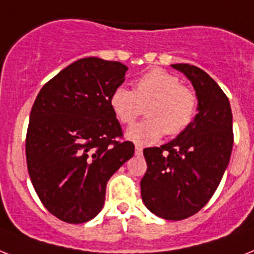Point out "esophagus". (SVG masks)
Instances as JSON below:
<instances>
[{
	"mask_svg": "<svg viewBox=\"0 0 254 254\" xmlns=\"http://www.w3.org/2000/svg\"><path fill=\"white\" fill-rule=\"evenodd\" d=\"M142 151H143V147H142V146L139 145L135 146V154H137V155H141Z\"/></svg>",
	"mask_w": 254,
	"mask_h": 254,
	"instance_id": "1",
	"label": "esophagus"
}]
</instances>
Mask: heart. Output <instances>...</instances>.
<instances>
[{
  "label": "heart",
  "instance_id": "1",
  "mask_svg": "<svg viewBox=\"0 0 254 254\" xmlns=\"http://www.w3.org/2000/svg\"><path fill=\"white\" fill-rule=\"evenodd\" d=\"M109 106L124 125H131L147 106L148 119L133 125L127 133L130 141L145 145L156 142L164 133L171 137L184 133L194 121L197 96L175 74L151 69L135 79L133 90L124 86L115 88Z\"/></svg>",
  "mask_w": 254,
  "mask_h": 254
}]
</instances>
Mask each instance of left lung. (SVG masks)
I'll return each mask as SVG.
<instances>
[{
    "instance_id": "left-lung-1",
    "label": "left lung",
    "mask_w": 254,
    "mask_h": 254,
    "mask_svg": "<svg viewBox=\"0 0 254 254\" xmlns=\"http://www.w3.org/2000/svg\"><path fill=\"white\" fill-rule=\"evenodd\" d=\"M198 98V113L184 133L160 147L143 150L147 171L141 180L142 201L167 220L194 215L210 201L227 168L234 145L230 100L203 70L174 64Z\"/></svg>"
}]
</instances>
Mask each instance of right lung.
Listing matches in <instances>:
<instances>
[{"label": "right lung", "mask_w": 254, "mask_h": 254, "mask_svg": "<svg viewBox=\"0 0 254 254\" xmlns=\"http://www.w3.org/2000/svg\"><path fill=\"white\" fill-rule=\"evenodd\" d=\"M119 61L78 60L43 86L31 109L27 168L44 207L66 223L98 215L106 187L134 154L109 98L125 80Z\"/></svg>", "instance_id": "obj_1"}]
</instances>
